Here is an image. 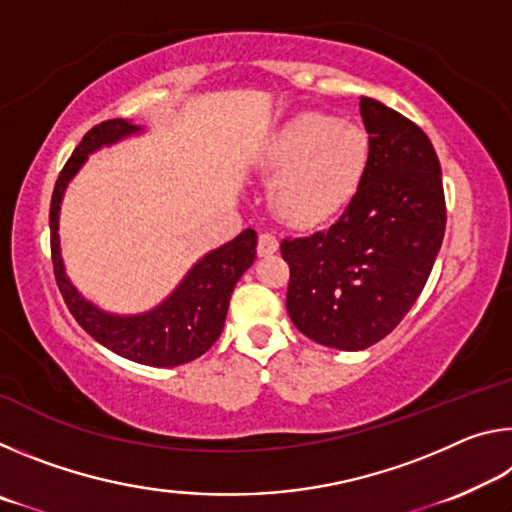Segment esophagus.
Returning a JSON list of instances; mask_svg holds the SVG:
<instances>
[{
    "label": "esophagus",
    "mask_w": 512,
    "mask_h": 512,
    "mask_svg": "<svg viewBox=\"0 0 512 512\" xmlns=\"http://www.w3.org/2000/svg\"><path fill=\"white\" fill-rule=\"evenodd\" d=\"M277 248H280V241H277L275 235H271V232H262L257 239V255L259 257H268L277 253Z\"/></svg>",
    "instance_id": "esophagus-1"
}]
</instances>
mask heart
<instances>
[{"label": "heart", "mask_w": 512, "mask_h": 512, "mask_svg": "<svg viewBox=\"0 0 512 512\" xmlns=\"http://www.w3.org/2000/svg\"><path fill=\"white\" fill-rule=\"evenodd\" d=\"M268 203L284 223L309 228L341 212L361 187L370 137L352 119L302 112L275 128L262 149Z\"/></svg>", "instance_id": "obj_1"}]
</instances>
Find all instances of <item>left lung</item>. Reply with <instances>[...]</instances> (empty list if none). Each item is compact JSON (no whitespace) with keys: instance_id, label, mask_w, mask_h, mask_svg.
Wrapping results in <instances>:
<instances>
[{"instance_id":"1","label":"left lung","mask_w":512,"mask_h":512,"mask_svg":"<svg viewBox=\"0 0 512 512\" xmlns=\"http://www.w3.org/2000/svg\"><path fill=\"white\" fill-rule=\"evenodd\" d=\"M370 162L329 228L282 239L287 311L302 334L336 350H366L409 314L445 237L440 162L420 126L361 97Z\"/></svg>"}]
</instances>
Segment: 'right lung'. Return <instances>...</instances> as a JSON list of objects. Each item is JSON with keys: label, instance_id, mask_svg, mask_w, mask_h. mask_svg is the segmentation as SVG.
Wrapping results in <instances>:
<instances>
[{"label": "right lung", "instance_id": "add662e5", "mask_svg": "<svg viewBox=\"0 0 512 512\" xmlns=\"http://www.w3.org/2000/svg\"><path fill=\"white\" fill-rule=\"evenodd\" d=\"M142 128L126 119H108L92 126L76 146L72 158L65 162L63 171L56 180L54 194L49 207V230H51V262L54 275L67 309L72 311L85 332L94 341L106 345L119 357L131 359L144 366L173 368L194 361L212 348L221 336V329L228 314L230 296L239 277L255 262L257 232L244 230L221 248L207 253L178 289L151 311L140 316H115L106 314L92 302L85 300L74 284L67 280L63 257H60L58 241V212L63 201L65 187L83 167L88 155L101 146L115 144L121 137L140 133Z\"/></svg>", "mask_w": 512, "mask_h": 512}]
</instances>
